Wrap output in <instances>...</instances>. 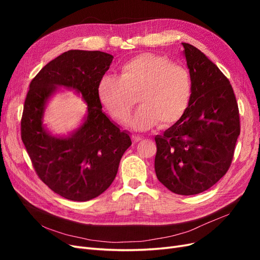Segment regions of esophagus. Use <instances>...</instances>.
<instances>
[{
  "label": "esophagus",
  "instance_id": "esophagus-1",
  "mask_svg": "<svg viewBox=\"0 0 260 260\" xmlns=\"http://www.w3.org/2000/svg\"><path fill=\"white\" fill-rule=\"evenodd\" d=\"M132 140L133 142H139V141H142L143 138L141 136H132Z\"/></svg>",
  "mask_w": 260,
  "mask_h": 260
}]
</instances>
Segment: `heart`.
Segmentation results:
<instances>
[{
  "label": "heart",
  "instance_id": "heart-1",
  "mask_svg": "<svg viewBox=\"0 0 260 260\" xmlns=\"http://www.w3.org/2000/svg\"><path fill=\"white\" fill-rule=\"evenodd\" d=\"M190 72L165 56L140 54L120 67L119 77L106 75L98 84V96L116 120H128L131 108L141 106L130 119L136 130H147L157 122L168 127L181 119L192 98Z\"/></svg>",
  "mask_w": 260,
  "mask_h": 260
}]
</instances>
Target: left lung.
I'll return each mask as SVG.
<instances>
[{"label": "left lung", "mask_w": 260, "mask_h": 260, "mask_svg": "<svg viewBox=\"0 0 260 260\" xmlns=\"http://www.w3.org/2000/svg\"><path fill=\"white\" fill-rule=\"evenodd\" d=\"M182 45L192 98L181 119L155 137V172L171 192L194 195L226 174L240 136V115L232 85L221 70L195 46Z\"/></svg>", "instance_id": "8db88e82"}]
</instances>
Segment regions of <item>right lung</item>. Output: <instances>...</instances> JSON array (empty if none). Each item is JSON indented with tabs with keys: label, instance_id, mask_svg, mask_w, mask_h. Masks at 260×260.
Listing matches in <instances>:
<instances>
[{
	"label": "right lung",
	"instance_id": "1",
	"mask_svg": "<svg viewBox=\"0 0 260 260\" xmlns=\"http://www.w3.org/2000/svg\"><path fill=\"white\" fill-rule=\"evenodd\" d=\"M113 58L101 51L70 50L46 64L29 85L21 140L39 178L70 201L86 202L105 192L132 144L129 132L102 111L98 96L99 81ZM61 87L75 90L87 104L83 122L67 136L53 135L43 122L50 98Z\"/></svg>",
	"mask_w": 260,
	"mask_h": 260
}]
</instances>
